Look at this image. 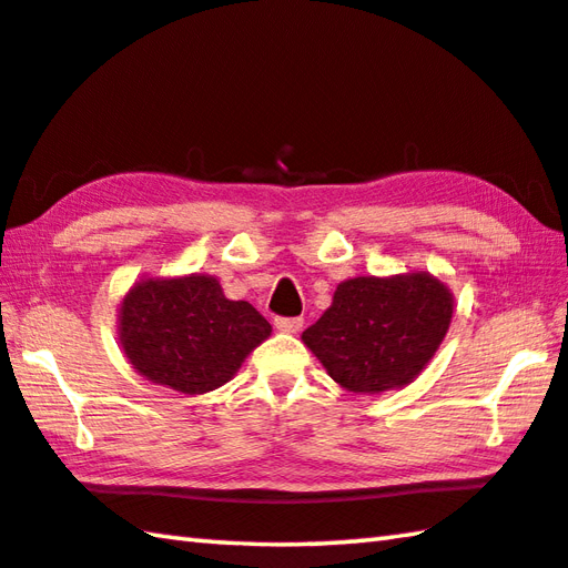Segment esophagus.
Returning <instances> with one entry per match:
<instances>
[{"label": "esophagus", "instance_id": "esophagus-1", "mask_svg": "<svg viewBox=\"0 0 568 568\" xmlns=\"http://www.w3.org/2000/svg\"><path fill=\"white\" fill-rule=\"evenodd\" d=\"M275 328L283 333H297L303 328V318H275Z\"/></svg>", "mask_w": 568, "mask_h": 568}]
</instances>
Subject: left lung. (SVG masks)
<instances>
[{
  "instance_id": "1",
  "label": "left lung",
  "mask_w": 568,
  "mask_h": 568,
  "mask_svg": "<svg viewBox=\"0 0 568 568\" xmlns=\"http://www.w3.org/2000/svg\"><path fill=\"white\" fill-rule=\"evenodd\" d=\"M454 315V295L430 273L351 277L333 293L303 343L353 393L403 388L434 358Z\"/></svg>"
}]
</instances>
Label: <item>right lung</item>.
Returning a JSON list of instances; mask_svg holds the SVG:
<instances>
[{"label":"right lung","mask_w":568,"mask_h":568,"mask_svg":"<svg viewBox=\"0 0 568 568\" xmlns=\"http://www.w3.org/2000/svg\"><path fill=\"white\" fill-rule=\"evenodd\" d=\"M118 323L132 368L187 396L225 386L273 331L247 301L225 297L217 277L197 273L134 283Z\"/></svg>","instance_id":"1"}]
</instances>
